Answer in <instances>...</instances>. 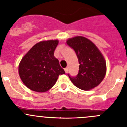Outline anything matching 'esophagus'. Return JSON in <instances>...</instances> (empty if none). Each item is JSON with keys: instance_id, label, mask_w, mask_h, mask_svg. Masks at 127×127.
Returning a JSON list of instances; mask_svg holds the SVG:
<instances>
[{"instance_id": "esophagus-1", "label": "esophagus", "mask_w": 127, "mask_h": 127, "mask_svg": "<svg viewBox=\"0 0 127 127\" xmlns=\"http://www.w3.org/2000/svg\"><path fill=\"white\" fill-rule=\"evenodd\" d=\"M64 71H65V73H68V68H67V67H66V68H64Z\"/></svg>"}]
</instances>
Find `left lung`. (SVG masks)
<instances>
[{
	"instance_id": "8db88e82",
	"label": "left lung",
	"mask_w": 127,
	"mask_h": 127,
	"mask_svg": "<svg viewBox=\"0 0 127 127\" xmlns=\"http://www.w3.org/2000/svg\"><path fill=\"white\" fill-rule=\"evenodd\" d=\"M75 51L79 62V72L69 79L74 86L82 90H91L103 80L106 63L103 55L95 44L83 36H76L66 41Z\"/></svg>"
}]
</instances>
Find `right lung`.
Returning a JSON list of instances; mask_svg holds the SVG:
<instances>
[{
    "instance_id": "1",
    "label": "right lung",
    "mask_w": 127,
    "mask_h": 127,
    "mask_svg": "<svg viewBox=\"0 0 127 127\" xmlns=\"http://www.w3.org/2000/svg\"><path fill=\"white\" fill-rule=\"evenodd\" d=\"M58 39L42 41L35 44L22 58L19 74L25 86L34 92L44 93L56 83L64 69L54 56Z\"/></svg>"
}]
</instances>
